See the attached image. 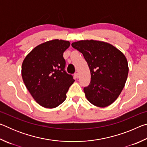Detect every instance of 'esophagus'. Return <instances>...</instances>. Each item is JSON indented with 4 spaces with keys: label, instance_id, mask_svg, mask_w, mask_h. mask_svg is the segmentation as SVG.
I'll return each instance as SVG.
<instances>
[{
    "label": "esophagus",
    "instance_id": "34e87169",
    "mask_svg": "<svg viewBox=\"0 0 147 147\" xmlns=\"http://www.w3.org/2000/svg\"><path fill=\"white\" fill-rule=\"evenodd\" d=\"M74 77H75L76 78H78V77H79V74L78 73H74Z\"/></svg>",
    "mask_w": 147,
    "mask_h": 147
}]
</instances>
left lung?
Listing matches in <instances>:
<instances>
[{"label": "left lung", "mask_w": 147, "mask_h": 147, "mask_svg": "<svg viewBox=\"0 0 147 147\" xmlns=\"http://www.w3.org/2000/svg\"><path fill=\"white\" fill-rule=\"evenodd\" d=\"M71 45L83 54L90 70L91 82L84 88L86 98L96 106L110 105L121 94L127 79L128 65L125 56L103 41L82 40Z\"/></svg>", "instance_id": "left-lung-1"}]
</instances>
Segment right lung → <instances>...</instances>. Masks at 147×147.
Listing matches in <instances>:
<instances>
[{"instance_id":"1","label":"right lung","mask_w":147,"mask_h":147,"mask_svg":"<svg viewBox=\"0 0 147 147\" xmlns=\"http://www.w3.org/2000/svg\"><path fill=\"white\" fill-rule=\"evenodd\" d=\"M70 46L67 41L54 39L32 50L22 64V77L35 100L46 108L63 102L74 80L65 70L63 53Z\"/></svg>"}]
</instances>
